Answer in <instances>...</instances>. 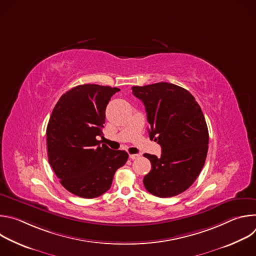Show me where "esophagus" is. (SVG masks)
Instances as JSON below:
<instances>
[{
    "label": "esophagus",
    "mask_w": 256,
    "mask_h": 256,
    "mask_svg": "<svg viewBox=\"0 0 256 256\" xmlns=\"http://www.w3.org/2000/svg\"><path fill=\"white\" fill-rule=\"evenodd\" d=\"M140 157V155L138 154H130V158L132 159V160H134V159H138Z\"/></svg>",
    "instance_id": "esophagus-1"
}]
</instances>
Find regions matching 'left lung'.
Returning a JSON list of instances; mask_svg holds the SVG:
<instances>
[{"label":"left lung","instance_id":"left-lung-1","mask_svg":"<svg viewBox=\"0 0 256 256\" xmlns=\"http://www.w3.org/2000/svg\"><path fill=\"white\" fill-rule=\"evenodd\" d=\"M132 89L144 105L150 138L162 148L159 158L144 154L152 164L144 188L158 198L175 196L194 184L206 162L208 130L200 106L188 90L171 83Z\"/></svg>","mask_w":256,"mask_h":256}]
</instances>
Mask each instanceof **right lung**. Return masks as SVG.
Here are the masks:
<instances>
[{
    "instance_id": "1",
    "label": "right lung",
    "mask_w": 256,
    "mask_h": 256,
    "mask_svg": "<svg viewBox=\"0 0 256 256\" xmlns=\"http://www.w3.org/2000/svg\"><path fill=\"white\" fill-rule=\"evenodd\" d=\"M116 87L79 85L62 95L46 128L48 162L70 192L94 198L112 186L116 171L128 161L126 151H114L103 136L105 109Z\"/></svg>"
}]
</instances>
